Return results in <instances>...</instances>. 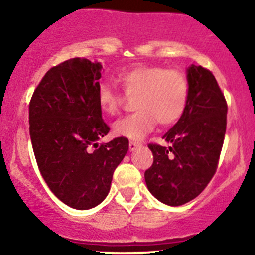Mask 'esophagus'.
<instances>
[{
	"mask_svg": "<svg viewBox=\"0 0 255 255\" xmlns=\"http://www.w3.org/2000/svg\"><path fill=\"white\" fill-rule=\"evenodd\" d=\"M137 147H140V142H137V141H129V151L130 152L135 151Z\"/></svg>",
	"mask_w": 255,
	"mask_h": 255,
	"instance_id": "esophagus-1",
	"label": "esophagus"
}]
</instances>
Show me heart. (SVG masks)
Listing matches in <instances>:
<instances>
[{
	"label": "heart",
	"mask_w": 255,
	"mask_h": 255,
	"mask_svg": "<svg viewBox=\"0 0 255 255\" xmlns=\"http://www.w3.org/2000/svg\"><path fill=\"white\" fill-rule=\"evenodd\" d=\"M116 79L126 95L136 96V111L113 125L115 135L140 140L153 129L157 121L162 126L172 125L186 110L189 85L183 73L168 71L162 66L139 64L121 72ZM122 101V96L109 84H98L97 102L103 113L118 114Z\"/></svg>",
	"instance_id": "1"
}]
</instances>
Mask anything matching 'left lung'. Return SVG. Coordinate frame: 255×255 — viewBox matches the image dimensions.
I'll use <instances>...</instances> for the list:
<instances>
[{
  "instance_id": "obj_1",
  "label": "left lung",
  "mask_w": 255,
  "mask_h": 255,
  "mask_svg": "<svg viewBox=\"0 0 255 255\" xmlns=\"http://www.w3.org/2000/svg\"><path fill=\"white\" fill-rule=\"evenodd\" d=\"M188 103L163 135L170 146L150 144L153 164L145 171L148 191L169 206L197 198L215 175L227 128V102L217 80L201 66L187 68Z\"/></svg>"
}]
</instances>
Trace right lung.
Masks as SVG:
<instances>
[{"instance_id": "right-lung-1", "label": "right lung", "mask_w": 255, "mask_h": 255, "mask_svg": "<svg viewBox=\"0 0 255 255\" xmlns=\"http://www.w3.org/2000/svg\"><path fill=\"white\" fill-rule=\"evenodd\" d=\"M102 64L75 57L52 67L30 102V135L40 174L62 203L77 210L97 206L127 153V137L98 140L110 128L102 119L97 86Z\"/></svg>"}]
</instances>
